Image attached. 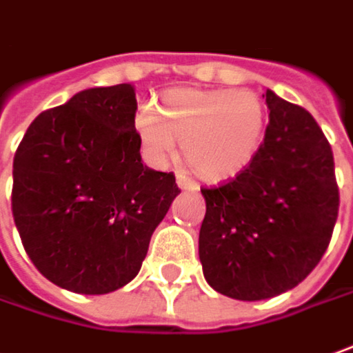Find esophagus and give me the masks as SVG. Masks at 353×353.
I'll return each mask as SVG.
<instances>
[{
	"instance_id": "34e87169",
	"label": "esophagus",
	"mask_w": 353,
	"mask_h": 353,
	"mask_svg": "<svg viewBox=\"0 0 353 353\" xmlns=\"http://www.w3.org/2000/svg\"><path fill=\"white\" fill-rule=\"evenodd\" d=\"M176 184H179L181 190H188V192H198V188H200L196 182L190 181V179H186V176H182V174L176 176Z\"/></svg>"
}]
</instances>
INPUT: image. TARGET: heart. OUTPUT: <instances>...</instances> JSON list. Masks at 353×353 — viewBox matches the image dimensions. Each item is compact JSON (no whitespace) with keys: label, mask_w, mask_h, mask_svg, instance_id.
<instances>
[{"label":"heart","mask_w":353,"mask_h":353,"mask_svg":"<svg viewBox=\"0 0 353 353\" xmlns=\"http://www.w3.org/2000/svg\"><path fill=\"white\" fill-rule=\"evenodd\" d=\"M134 126L153 163H165L181 139L184 159L210 181L245 171L259 153L266 106L250 89H167L159 105H139Z\"/></svg>","instance_id":"1"}]
</instances>
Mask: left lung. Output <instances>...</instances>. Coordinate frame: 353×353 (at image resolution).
<instances>
[{"label": "left lung", "mask_w": 353, "mask_h": 353, "mask_svg": "<svg viewBox=\"0 0 353 353\" xmlns=\"http://www.w3.org/2000/svg\"><path fill=\"white\" fill-rule=\"evenodd\" d=\"M264 141L245 171L202 188L198 252L205 281L241 301L293 290L321 262L336 223L334 157L303 106L266 89Z\"/></svg>", "instance_id": "1"}]
</instances>
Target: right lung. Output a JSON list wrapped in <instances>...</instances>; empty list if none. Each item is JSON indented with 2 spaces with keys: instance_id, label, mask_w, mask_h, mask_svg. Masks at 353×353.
I'll return each mask as SVG.
<instances>
[{
  "instance_id": "right-lung-1",
  "label": "right lung",
  "mask_w": 353,
  "mask_h": 353,
  "mask_svg": "<svg viewBox=\"0 0 353 353\" xmlns=\"http://www.w3.org/2000/svg\"><path fill=\"white\" fill-rule=\"evenodd\" d=\"M130 83L93 87L44 110L13 159V219L37 270L103 295L138 276L155 227L181 194L143 165Z\"/></svg>"
}]
</instances>
